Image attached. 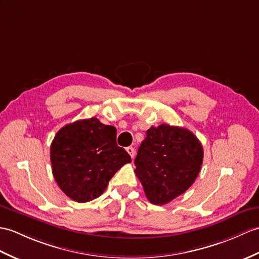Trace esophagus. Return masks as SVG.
<instances>
[{
	"label": "esophagus",
	"instance_id": "1",
	"mask_svg": "<svg viewBox=\"0 0 259 259\" xmlns=\"http://www.w3.org/2000/svg\"><path fill=\"white\" fill-rule=\"evenodd\" d=\"M127 152L130 154V157L134 159V157H135V153H136V151H135V149L132 148V147H128L127 148Z\"/></svg>",
	"mask_w": 259,
	"mask_h": 259
}]
</instances>
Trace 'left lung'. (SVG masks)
<instances>
[{"mask_svg": "<svg viewBox=\"0 0 259 259\" xmlns=\"http://www.w3.org/2000/svg\"><path fill=\"white\" fill-rule=\"evenodd\" d=\"M202 162L203 147L193 132L163 123L148 129L138 149L135 172L148 200L163 205L194 183Z\"/></svg>", "mask_w": 259, "mask_h": 259, "instance_id": "obj_1", "label": "left lung"}]
</instances>
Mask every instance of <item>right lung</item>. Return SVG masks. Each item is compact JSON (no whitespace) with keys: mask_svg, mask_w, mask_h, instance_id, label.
Listing matches in <instances>:
<instances>
[{"mask_svg":"<svg viewBox=\"0 0 259 259\" xmlns=\"http://www.w3.org/2000/svg\"><path fill=\"white\" fill-rule=\"evenodd\" d=\"M112 125L90 118L66 124L51 144L53 176L71 200L89 202L100 196L110 179L131 157L116 142Z\"/></svg>","mask_w":259,"mask_h":259,"instance_id":"obj_1","label":"right lung"}]
</instances>
